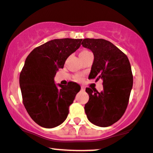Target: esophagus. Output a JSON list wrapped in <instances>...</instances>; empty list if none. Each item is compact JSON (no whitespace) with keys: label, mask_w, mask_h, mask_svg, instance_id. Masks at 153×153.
<instances>
[{"label":"esophagus","mask_w":153,"mask_h":153,"mask_svg":"<svg viewBox=\"0 0 153 153\" xmlns=\"http://www.w3.org/2000/svg\"><path fill=\"white\" fill-rule=\"evenodd\" d=\"M81 91H85V87H84V86H81Z\"/></svg>","instance_id":"obj_1"}]
</instances>
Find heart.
I'll use <instances>...</instances> for the list:
<instances>
[{
    "instance_id": "1",
    "label": "heart",
    "mask_w": 153,
    "mask_h": 153,
    "mask_svg": "<svg viewBox=\"0 0 153 153\" xmlns=\"http://www.w3.org/2000/svg\"><path fill=\"white\" fill-rule=\"evenodd\" d=\"M89 52V51H87V50H83V51H82L81 53H80V56H82L83 55V54H86V53ZM81 75H77L76 76H75V80L76 81H81Z\"/></svg>"
}]
</instances>
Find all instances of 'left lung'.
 I'll return each mask as SVG.
<instances>
[{
	"instance_id": "8db88e82",
	"label": "left lung",
	"mask_w": 153,
	"mask_h": 153,
	"mask_svg": "<svg viewBox=\"0 0 153 153\" xmlns=\"http://www.w3.org/2000/svg\"><path fill=\"white\" fill-rule=\"evenodd\" d=\"M81 45L94 54L90 78L102 79L103 90L86 88L89 100L85 113L89 122L99 127L117 123L125 113L133 87V74L128 58L103 39H84Z\"/></svg>"
}]
</instances>
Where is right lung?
<instances>
[{"instance_id": "1", "label": "right lung", "mask_w": 153, "mask_h": 153, "mask_svg": "<svg viewBox=\"0 0 153 153\" xmlns=\"http://www.w3.org/2000/svg\"><path fill=\"white\" fill-rule=\"evenodd\" d=\"M82 39H57L34 48L20 75L22 102L32 120L45 128L63 123L81 86L74 82L56 85L54 77L65 61L80 48Z\"/></svg>"}]
</instances>
